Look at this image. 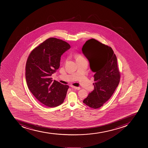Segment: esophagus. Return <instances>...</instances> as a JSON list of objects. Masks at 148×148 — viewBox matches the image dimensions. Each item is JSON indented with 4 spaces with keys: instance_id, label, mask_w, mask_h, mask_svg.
I'll list each match as a JSON object with an SVG mask.
<instances>
[{
    "instance_id": "1",
    "label": "esophagus",
    "mask_w": 148,
    "mask_h": 148,
    "mask_svg": "<svg viewBox=\"0 0 148 148\" xmlns=\"http://www.w3.org/2000/svg\"><path fill=\"white\" fill-rule=\"evenodd\" d=\"M71 87L73 88V89H76V90H79L80 89V87H75V86H71Z\"/></svg>"
}]
</instances>
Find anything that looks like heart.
Returning <instances> with one entry per match:
<instances>
[{
    "label": "heart",
    "instance_id": "obj_1",
    "mask_svg": "<svg viewBox=\"0 0 148 148\" xmlns=\"http://www.w3.org/2000/svg\"><path fill=\"white\" fill-rule=\"evenodd\" d=\"M75 58H76L77 61L81 60V59H85L84 58L83 56H82V55H79V54H77V55H75Z\"/></svg>",
    "mask_w": 148,
    "mask_h": 148
}]
</instances>
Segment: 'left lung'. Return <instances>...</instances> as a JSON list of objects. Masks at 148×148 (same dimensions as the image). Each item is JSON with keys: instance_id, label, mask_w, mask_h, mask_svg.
I'll return each mask as SVG.
<instances>
[{"instance_id": "left-lung-1", "label": "left lung", "mask_w": 148, "mask_h": 148, "mask_svg": "<svg viewBox=\"0 0 148 148\" xmlns=\"http://www.w3.org/2000/svg\"><path fill=\"white\" fill-rule=\"evenodd\" d=\"M82 51L88 59L92 71L95 72V89L83 103L92 108L103 106L111 98L120 79L117 58L111 47L95 39L86 41Z\"/></svg>"}]
</instances>
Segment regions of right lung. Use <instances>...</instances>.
I'll return each mask as SVG.
<instances>
[{
	"mask_svg": "<svg viewBox=\"0 0 148 148\" xmlns=\"http://www.w3.org/2000/svg\"><path fill=\"white\" fill-rule=\"evenodd\" d=\"M71 48L68 42L50 38L34 48L26 64L27 86L42 104L54 107L62 104L69 86L53 81L51 76L60 66L61 56Z\"/></svg>",
	"mask_w": 148,
	"mask_h": 148,
	"instance_id": "add662e5",
	"label": "right lung"
}]
</instances>
